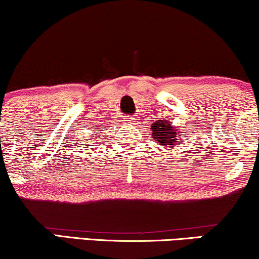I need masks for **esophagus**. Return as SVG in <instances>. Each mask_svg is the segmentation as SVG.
I'll return each instance as SVG.
<instances>
[{
  "mask_svg": "<svg viewBox=\"0 0 259 259\" xmlns=\"http://www.w3.org/2000/svg\"><path fill=\"white\" fill-rule=\"evenodd\" d=\"M128 121H130V120H128Z\"/></svg>",
  "mask_w": 259,
  "mask_h": 259,
  "instance_id": "1",
  "label": "esophagus"
}]
</instances>
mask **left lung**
Instances as JSON below:
<instances>
[{
	"label": "left lung",
	"mask_w": 259,
	"mask_h": 259,
	"mask_svg": "<svg viewBox=\"0 0 259 259\" xmlns=\"http://www.w3.org/2000/svg\"><path fill=\"white\" fill-rule=\"evenodd\" d=\"M151 130H152V138L154 142H157L158 145H162L163 147L176 145L177 138H181L180 134L182 133L181 131L177 132V130L171 126L169 120H158L151 126Z\"/></svg>",
	"instance_id": "1"
}]
</instances>
